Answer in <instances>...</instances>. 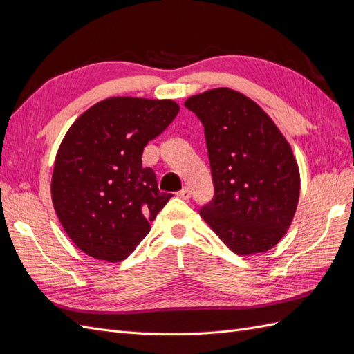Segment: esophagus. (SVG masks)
<instances>
[{
	"label": "esophagus",
	"instance_id": "esophagus-1",
	"mask_svg": "<svg viewBox=\"0 0 354 354\" xmlns=\"http://www.w3.org/2000/svg\"><path fill=\"white\" fill-rule=\"evenodd\" d=\"M178 196L183 199H190V189L189 187H183L178 192Z\"/></svg>",
	"mask_w": 354,
	"mask_h": 354
}]
</instances>
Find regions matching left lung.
I'll return each instance as SVG.
<instances>
[{
	"instance_id": "1",
	"label": "left lung",
	"mask_w": 354,
	"mask_h": 354,
	"mask_svg": "<svg viewBox=\"0 0 354 354\" xmlns=\"http://www.w3.org/2000/svg\"><path fill=\"white\" fill-rule=\"evenodd\" d=\"M185 106L205 128L214 183L201 217L234 254L269 251L285 236L298 205L291 146L272 118L239 91L212 88Z\"/></svg>"
}]
</instances>
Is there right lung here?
I'll list each match as a JSON object with an SVG mask.
<instances>
[{"instance_id":"1","label":"right lung","mask_w":354,"mask_h":354,"mask_svg":"<svg viewBox=\"0 0 354 354\" xmlns=\"http://www.w3.org/2000/svg\"><path fill=\"white\" fill-rule=\"evenodd\" d=\"M178 111L174 100L111 97L71 125L56 155L51 201L82 252L116 263L146 238L171 195L143 167V149Z\"/></svg>"}]
</instances>
